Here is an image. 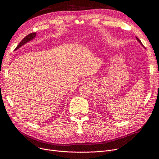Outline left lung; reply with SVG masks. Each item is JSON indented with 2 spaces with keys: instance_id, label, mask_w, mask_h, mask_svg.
Returning <instances> with one entry per match:
<instances>
[{
  "instance_id": "1",
  "label": "left lung",
  "mask_w": 159,
  "mask_h": 159,
  "mask_svg": "<svg viewBox=\"0 0 159 159\" xmlns=\"http://www.w3.org/2000/svg\"><path fill=\"white\" fill-rule=\"evenodd\" d=\"M136 39H137V41H138V42H139V43H140V44H141L143 47H144V46H143V44H142V43H141V41H140V40H139V39H138V38H137V37H136Z\"/></svg>"
}]
</instances>
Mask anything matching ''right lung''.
<instances>
[{
    "instance_id": "obj_1",
    "label": "right lung",
    "mask_w": 159,
    "mask_h": 159,
    "mask_svg": "<svg viewBox=\"0 0 159 159\" xmlns=\"http://www.w3.org/2000/svg\"><path fill=\"white\" fill-rule=\"evenodd\" d=\"M36 36H37V33H30V34L27 35L26 37H25L23 39H22V40H21V42H20V43L19 44V45H18V46L16 47V48H15V50L19 49L20 47H21L22 46H23V45L25 44L26 43H27L28 42L30 41L31 40L34 39L36 37Z\"/></svg>"
}]
</instances>
